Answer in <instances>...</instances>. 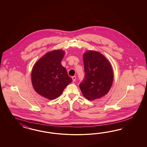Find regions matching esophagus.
Segmentation results:
<instances>
[{
  "mask_svg": "<svg viewBox=\"0 0 147 147\" xmlns=\"http://www.w3.org/2000/svg\"><path fill=\"white\" fill-rule=\"evenodd\" d=\"M72 80H73V82H74L76 80V76H72Z\"/></svg>",
  "mask_w": 147,
  "mask_h": 147,
  "instance_id": "obj_1",
  "label": "esophagus"
}]
</instances>
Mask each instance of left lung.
<instances>
[{
	"label": "left lung",
	"instance_id": "obj_1",
	"mask_svg": "<svg viewBox=\"0 0 147 147\" xmlns=\"http://www.w3.org/2000/svg\"><path fill=\"white\" fill-rule=\"evenodd\" d=\"M85 76L79 86L84 96L92 101L105 96L111 88L114 74L111 63L102 54L87 51L83 55Z\"/></svg>",
	"mask_w": 147,
	"mask_h": 147
}]
</instances>
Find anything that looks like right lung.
Wrapping results in <instances>:
<instances>
[{
	"mask_svg": "<svg viewBox=\"0 0 147 147\" xmlns=\"http://www.w3.org/2000/svg\"><path fill=\"white\" fill-rule=\"evenodd\" d=\"M65 53L62 49L49 52L36 62L32 68L33 88L38 94L49 100L59 97L67 85L72 82L61 63Z\"/></svg>",
	"mask_w": 147,
	"mask_h": 147,
	"instance_id": "obj_1",
	"label": "right lung"
}]
</instances>
